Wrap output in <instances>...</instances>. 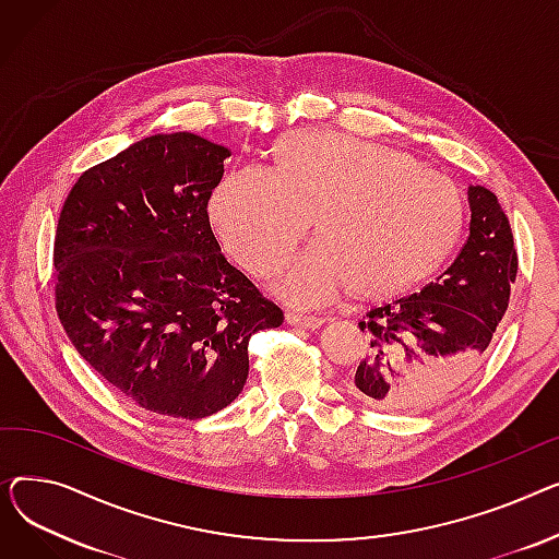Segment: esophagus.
Returning a JSON list of instances; mask_svg holds the SVG:
<instances>
[{"instance_id":"obj_1","label":"esophagus","mask_w":559,"mask_h":559,"mask_svg":"<svg viewBox=\"0 0 559 559\" xmlns=\"http://www.w3.org/2000/svg\"><path fill=\"white\" fill-rule=\"evenodd\" d=\"M286 322L293 324V326H302V330H318V326H320L324 320L318 318V316H305V313H293V311H288V313H286Z\"/></svg>"}]
</instances>
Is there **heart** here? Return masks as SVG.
Segmentation results:
<instances>
[{
    "label": "heart",
    "instance_id": "heart-1",
    "mask_svg": "<svg viewBox=\"0 0 559 559\" xmlns=\"http://www.w3.org/2000/svg\"><path fill=\"white\" fill-rule=\"evenodd\" d=\"M221 246L254 277L275 275L307 233L318 237L277 284L293 305L349 290L388 300L433 275L463 237L465 195L397 148L324 130H293L271 148V171L237 169L212 189Z\"/></svg>",
    "mask_w": 559,
    "mask_h": 559
}]
</instances>
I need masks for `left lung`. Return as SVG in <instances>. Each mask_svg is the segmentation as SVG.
I'll return each instance as SVG.
<instances>
[{
  "mask_svg": "<svg viewBox=\"0 0 559 559\" xmlns=\"http://www.w3.org/2000/svg\"><path fill=\"white\" fill-rule=\"evenodd\" d=\"M469 237L453 264L419 293L358 322L368 349L347 379L354 400L415 413L461 388L483 364L516 280V248L497 195L469 187Z\"/></svg>",
  "mask_w": 559,
  "mask_h": 559,
  "instance_id": "8db88e82",
  "label": "left lung"
}]
</instances>
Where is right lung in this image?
I'll return each instance as SVG.
<instances>
[{"instance_id":"right-lung-1","label":"right lung","mask_w":559,"mask_h":559,"mask_svg":"<svg viewBox=\"0 0 559 559\" xmlns=\"http://www.w3.org/2000/svg\"><path fill=\"white\" fill-rule=\"evenodd\" d=\"M225 157L193 133L153 135L81 174L60 210L64 332L119 395L157 415L201 419L233 404L250 336L284 322L212 233Z\"/></svg>"}]
</instances>
